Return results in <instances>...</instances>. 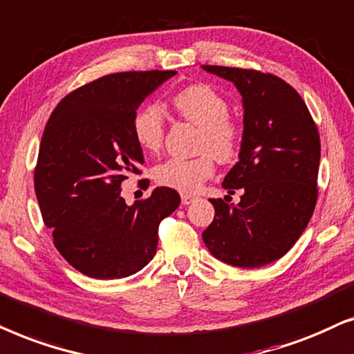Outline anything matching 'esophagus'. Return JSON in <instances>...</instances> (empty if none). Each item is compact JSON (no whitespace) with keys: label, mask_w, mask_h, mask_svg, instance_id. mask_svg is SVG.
<instances>
[{"label":"esophagus","mask_w":354,"mask_h":354,"mask_svg":"<svg viewBox=\"0 0 354 354\" xmlns=\"http://www.w3.org/2000/svg\"><path fill=\"white\" fill-rule=\"evenodd\" d=\"M196 199V196H191V194H183L181 196V202H183V205H189L192 201Z\"/></svg>","instance_id":"obj_1"}]
</instances>
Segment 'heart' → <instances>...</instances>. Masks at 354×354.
I'll return each instance as SVG.
<instances>
[{"instance_id":"1","label":"heart","mask_w":354,"mask_h":354,"mask_svg":"<svg viewBox=\"0 0 354 354\" xmlns=\"http://www.w3.org/2000/svg\"><path fill=\"white\" fill-rule=\"evenodd\" d=\"M178 115L201 128L197 150L192 158H168L153 169L160 186L180 192H194L202 183L214 176L215 158L230 163L238 158L243 144V129L228 116L230 106L223 95L207 84H192L173 97ZM134 138L140 149L155 153L165 139V118L157 105H145L136 113Z\"/></svg>"}]
</instances>
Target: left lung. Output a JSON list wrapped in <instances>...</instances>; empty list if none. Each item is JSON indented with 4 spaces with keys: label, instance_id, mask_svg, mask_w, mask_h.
Returning <instances> with one entry per match:
<instances>
[{
    "label": "left lung",
    "instance_id": "left-lung-1",
    "mask_svg": "<svg viewBox=\"0 0 354 354\" xmlns=\"http://www.w3.org/2000/svg\"><path fill=\"white\" fill-rule=\"evenodd\" d=\"M233 82L243 97L239 162L223 180L238 205L210 199L214 221L202 233L212 256L256 268L283 257L308 226L317 202L320 139L298 92L283 79L256 69L202 66ZM228 197V196H226Z\"/></svg>",
    "mask_w": 354,
    "mask_h": 354
}]
</instances>
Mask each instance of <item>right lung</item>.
Wrapping results in <instances>:
<instances>
[{
	"instance_id": "1",
	"label": "right lung",
	"mask_w": 354,
	"mask_h": 354,
	"mask_svg": "<svg viewBox=\"0 0 354 354\" xmlns=\"http://www.w3.org/2000/svg\"><path fill=\"white\" fill-rule=\"evenodd\" d=\"M176 71L108 74L58 103L41 136L34 173L41 218L61 256L84 275L113 280L139 272L157 254L158 225L181 197L157 187L126 204L121 183L140 174L136 111ZM147 185L149 180H140Z\"/></svg>"
}]
</instances>
